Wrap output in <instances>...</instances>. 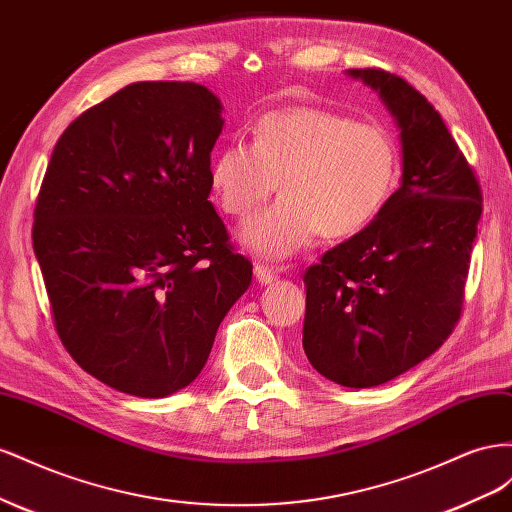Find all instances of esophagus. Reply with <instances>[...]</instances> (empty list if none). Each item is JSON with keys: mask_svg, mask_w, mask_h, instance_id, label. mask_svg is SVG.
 <instances>
[{"mask_svg": "<svg viewBox=\"0 0 512 512\" xmlns=\"http://www.w3.org/2000/svg\"><path fill=\"white\" fill-rule=\"evenodd\" d=\"M253 272H255V279L261 283V285H270L276 281V276H279V272H276L274 268L261 264V261H257V264L253 266Z\"/></svg>", "mask_w": 512, "mask_h": 512, "instance_id": "34e87169", "label": "esophagus"}]
</instances>
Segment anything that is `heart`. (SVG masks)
I'll return each instance as SVG.
<instances>
[{"mask_svg":"<svg viewBox=\"0 0 512 512\" xmlns=\"http://www.w3.org/2000/svg\"><path fill=\"white\" fill-rule=\"evenodd\" d=\"M401 175L399 145L373 122L317 107L266 113L253 143L231 141L210 167L218 206L244 218L274 191L283 195L238 229L255 255L285 259L321 231L345 238L369 227L384 210Z\"/></svg>","mask_w":512,"mask_h":512,"instance_id":"1","label":"heart"}]
</instances>
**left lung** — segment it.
Returning a JSON list of instances; mask_svg holds the SVG:
<instances>
[{
	"mask_svg": "<svg viewBox=\"0 0 512 512\" xmlns=\"http://www.w3.org/2000/svg\"><path fill=\"white\" fill-rule=\"evenodd\" d=\"M401 130L403 173L375 221L304 274V354L345 388H373L429 358L455 328L483 214L472 167L431 102L397 75L345 70Z\"/></svg>",
	"mask_w": 512,
	"mask_h": 512,
	"instance_id": "left-lung-1",
	"label": "left lung"
}]
</instances>
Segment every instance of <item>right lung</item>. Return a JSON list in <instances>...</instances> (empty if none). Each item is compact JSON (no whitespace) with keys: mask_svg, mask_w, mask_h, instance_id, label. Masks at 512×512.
<instances>
[{"mask_svg":"<svg viewBox=\"0 0 512 512\" xmlns=\"http://www.w3.org/2000/svg\"><path fill=\"white\" fill-rule=\"evenodd\" d=\"M223 126L206 85H126L64 130L42 180L34 253L57 334L83 371L133 397L195 382L251 285L208 201Z\"/></svg>","mask_w":512,"mask_h":512,"instance_id":"add662e5","label":"right lung"}]
</instances>
